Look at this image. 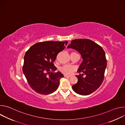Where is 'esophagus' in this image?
Wrapping results in <instances>:
<instances>
[{"instance_id":"obj_1","label":"esophagus","mask_w":125,"mask_h":125,"mask_svg":"<svg viewBox=\"0 0 125 125\" xmlns=\"http://www.w3.org/2000/svg\"><path fill=\"white\" fill-rule=\"evenodd\" d=\"M64 77H65V78H70V76H68V75H64Z\"/></svg>"}]
</instances>
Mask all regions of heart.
I'll return each instance as SVG.
<instances>
[{
  "label": "heart",
  "instance_id": "1",
  "mask_svg": "<svg viewBox=\"0 0 125 125\" xmlns=\"http://www.w3.org/2000/svg\"><path fill=\"white\" fill-rule=\"evenodd\" d=\"M76 70V67L70 65H65L60 68L61 72L66 75H70L72 74Z\"/></svg>",
  "mask_w": 125,
  "mask_h": 125
}]
</instances>
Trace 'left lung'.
Here are the masks:
<instances>
[{"instance_id":"obj_1","label":"left lung","mask_w":125,"mask_h":125,"mask_svg":"<svg viewBox=\"0 0 125 125\" xmlns=\"http://www.w3.org/2000/svg\"><path fill=\"white\" fill-rule=\"evenodd\" d=\"M78 51L83 62L78 72V82L72 86L77 94H90L101 85L104 78L107 60L103 48L96 43L88 39H76L71 41L68 47Z\"/></svg>"}]
</instances>
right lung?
Masks as SVG:
<instances>
[{
    "instance_id": "1",
    "label": "right lung",
    "mask_w": 125,
    "mask_h": 125,
    "mask_svg": "<svg viewBox=\"0 0 125 125\" xmlns=\"http://www.w3.org/2000/svg\"><path fill=\"white\" fill-rule=\"evenodd\" d=\"M67 43V41L38 42L26 52L23 72L34 91L47 95L58 88L60 80L64 76L60 72H55L57 68L53 63Z\"/></svg>"
}]
</instances>
